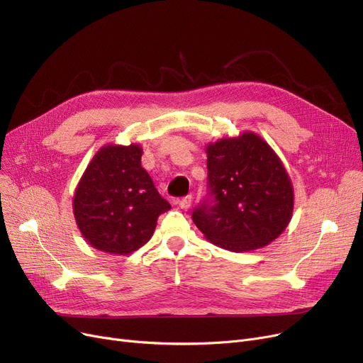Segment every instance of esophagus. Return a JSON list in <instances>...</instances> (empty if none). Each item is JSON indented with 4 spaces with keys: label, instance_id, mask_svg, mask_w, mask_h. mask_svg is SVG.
I'll return each instance as SVG.
<instances>
[{
    "label": "esophagus",
    "instance_id": "34e87169",
    "mask_svg": "<svg viewBox=\"0 0 363 363\" xmlns=\"http://www.w3.org/2000/svg\"><path fill=\"white\" fill-rule=\"evenodd\" d=\"M178 204H179V207L182 208V211H188V208L191 207V204H193V197L191 196H186V197L181 199L178 201Z\"/></svg>",
    "mask_w": 363,
    "mask_h": 363
}]
</instances>
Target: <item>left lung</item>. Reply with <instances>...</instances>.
Wrapping results in <instances>:
<instances>
[{"label": "left lung", "mask_w": 363, "mask_h": 363, "mask_svg": "<svg viewBox=\"0 0 363 363\" xmlns=\"http://www.w3.org/2000/svg\"><path fill=\"white\" fill-rule=\"evenodd\" d=\"M207 178L215 204H201L193 220L206 240L245 253L277 240L289 226L294 189L274 148L256 132L208 143Z\"/></svg>", "instance_id": "8db88e82"}]
</instances>
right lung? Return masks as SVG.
Here are the masks:
<instances>
[{"instance_id":"obj_1","label":"right lung","mask_w":363,"mask_h":363,"mask_svg":"<svg viewBox=\"0 0 363 363\" xmlns=\"http://www.w3.org/2000/svg\"><path fill=\"white\" fill-rule=\"evenodd\" d=\"M143 147L107 144L95 152L73 194V215L85 241L100 252L126 256L155 234L170 204L141 166Z\"/></svg>"}]
</instances>
